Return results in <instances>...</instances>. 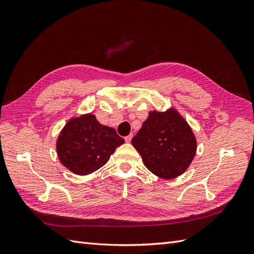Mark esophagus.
Wrapping results in <instances>:
<instances>
[{
	"label": "esophagus",
	"instance_id": "34e87169",
	"mask_svg": "<svg viewBox=\"0 0 254 254\" xmlns=\"http://www.w3.org/2000/svg\"><path fill=\"white\" fill-rule=\"evenodd\" d=\"M132 134H129V135H127L126 137H125V141L127 142V143H130V142H131V139H132Z\"/></svg>",
	"mask_w": 254,
	"mask_h": 254
}]
</instances>
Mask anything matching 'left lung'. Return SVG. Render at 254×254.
Segmentation results:
<instances>
[{"mask_svg":"<svg viewBox=\"0 0 254 254\" xmlns=\"http://www.w3.org/2000/svg\"><path fill=\"white\" fill-rule=\"evenodd\" d=\"M131 143L144 165L165 180L186 172L197 150L193 129L175 107L164 112L149 111Z\"/></svg>","mask_w":254,"mask_h":254,"instance_id":"1","label":"left lung"}]
</instances>
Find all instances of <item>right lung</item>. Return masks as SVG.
<instances>
[{
  "label": "right lung",
  "instance_id": "obj_1",
  "mask_svg": "<svg viewBox=\"0 0 254 254\" xmlns=\"http://www.w3.org/2000/svg\"><path fill=\"white\" fill-rule=\"evenodd\" d=\"M124 142L114 128L102 125L93 113H84L67 120L57 137L56 150L68 171L86 176L104 166Z\"/></svg>",
  "mask_w": 254,
  "mask_h": 254
}]
</instances>
